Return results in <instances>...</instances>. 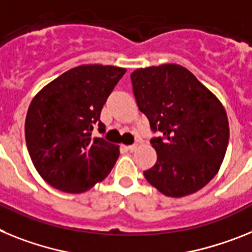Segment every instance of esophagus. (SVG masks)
Masks as SVG:
<instances>
[{
    "label": "esophagus",
    "instance_id": "esophagus-1",
    "mask_svg": "<svg viewBox=\"0 0 252 252\" xmlns=\"http://www.w3.org/2000/svg\"><path fill=\"white\" fill-rule=\"evenodd\" d=\"M126 150H128L129 152H134V151L137 150V144H132V146H126Z\"/></svg>",
    "mask_w": 252,
    "mask_h": 252
}]
</instances>
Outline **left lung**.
I'll list each match as a JSON object with an SVG mask.
<instances>
[{
	"label": "left lung",
	"instance_id": "obj_1",
	"mask_svg": "<svg viewBox=\"0 0 252 252\" xmlns=\"http://www.w3.org/2000/svg\"><path fill=\"white\" fill-rule=\"evenodd\" d=\"M139 110L152 130L157 153L146 180L171 198L194 194L220 171L227 151V113L217 96L188 68L175 63L138 68L130 74Z\"/></svg>",
	"mask_w": 252,
	"mask_h": 252
}]
</instances>
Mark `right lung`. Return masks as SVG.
Segmentation results:
<instances>
[{
    "instance_id": "right-lung-1",
    "label": "right lung",
    "mask_w": 252,
    "mask_h": 252,
    "mask_svg": "<svg viewBox=\"0 0 252 252\" xmlns=\"http://www.w3.org/2000/svg\"><path fill=\"white\" fill-rule=\"evenodd\" d=\"M126 69L82 64L45 85L32 97L25 119V139L36 171L49 185L71 194L90 190L104 180L119 146L94 137L100 113Z\"/></svg>"
}]
</instances>
